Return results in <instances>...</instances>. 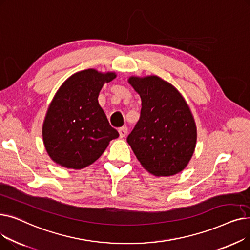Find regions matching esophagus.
Returning <instances> with one entry per match:
<instances>
[{"mask_svg": "<svg viewBox=\"0 0 250 250\" xmlns=\"http://www.w3.org/2000/svg\"><path fill=\"white\" fill-rule=\"evenodd\" d=\"M118 133H120V137L121 138H125L127 134V127L126 126H123L120 129H118Z\"/></svg>", "mask_w": 250, "mask_h": 250, "instance_id": "34e87169", "label": "esophagus"}]
</instances>
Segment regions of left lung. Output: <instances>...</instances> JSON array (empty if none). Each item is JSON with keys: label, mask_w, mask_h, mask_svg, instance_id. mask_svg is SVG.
<instances>
[{"label": "left lung", "mask_w": 250, "mask_h": 250, "mask_svg": "<svg viewBox=\"0 0 250 250\" xmlns=\"http://www.w3.org/2000/svg\"><path fill=\"white\" fill-rule=\"evenodd\" d=\"M127 81L142 100L140 120L126 139L130 148L155 176L181 172L191 159L198 138L188 102L158 76H132Z\"/></svg>", "instance_id": "obj_1"}]
</instances>
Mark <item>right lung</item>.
Instances as JSON below:
<instances>
[{
  "label": "right lung",
  "mask_w": 250,
  "mask_h": 250,
  "mask_svg": "<svg viewBox=\"0 0 250 250\" xmlns=\"http://www.w3.org/2000/svg\"><path fill=\"white\" fill-rule=\"evenodd\" d=\"M114 78V72L88 69L75 73L59 88L42 125L44 147L55 163L71 169L85 168L120 136L98 102L103 85Z\"/></svg>",
  "instance_id": "obj_1"
}]
</instances>
